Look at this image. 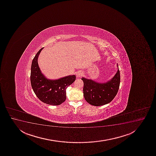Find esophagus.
<instances>
[{
    "instance_id": "34e87169",
    "label": "esophagus",
    "mask_w": 156,
    "mask_h": 156,
    "mask_svg": "<svg viewBox=\"0 0 156 156\" xmlns=\"http://www.w3.org/2000/svg\"><path fill=\"white\" fill-rule=\"evenodd\" d=\"M83 72H81V71H79V72H77L76 76H77V77H78V78H80V77L83 76Z\"/></svg>"
}]
</instances>
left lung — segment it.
<instances>
[{
  "label": "left lung",
  "mask_w": 156,
  "mask_h": 156,
  "mask_svg": "<svg viewBox=\"0 0 156 156\" xmlns=\"http://www.w3.org/2000/svg\"><path fill=\"white\" fill-rule=\"evenodd\" d=\"M117 72L110 80L99 83L83 77V95L86 101L94 106L106 105L113 100L117 94L120 84V73L118 64Z\"/></svg>",
  "instance_id": "left-lung-1"
}]
</instances>
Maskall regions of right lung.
<instances>
[{
    "instance_id": "right-lung-1",
    "label": "right lung",
    "mask_w": 156,
    "mask_h": 156,
    "mask_svg": "<svg viewBox=\"0 0 156 156\" xmlns=\"http://www.w3.org/2000/svg\"><path fill=\"white\" fill-rule=\"evenodd\" d=\"M42 48L32 62L30 80L32 88L41 101L48 105H58L66 99V89L76 80L75 75L67 76L58 79H48L42 73L37 59Z\"/></svg>"
}]
</instances>
